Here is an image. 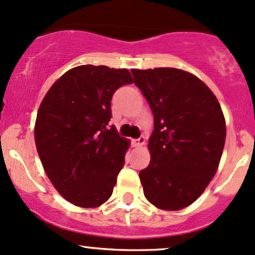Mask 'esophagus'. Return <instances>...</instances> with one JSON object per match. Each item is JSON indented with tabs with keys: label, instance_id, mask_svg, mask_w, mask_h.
<instances>
[{
	"label": "esophagus",
	"instance_id": "34e87169",
	"mask_svg": "<svg viewBox=\"0 0 255 255\" xmlns=\"http://www.w3.org/2000/svg\"><path fill=\"white\" fill-rule=\"evenodd\" d=\"M145 136L144 135H141L140 137H137V139H135V140H133V144H134V146H135V147H140V146H142L145 144Z\"/></svg>",
	"mask_w": 255,
	"mask_h": 255
}]
</instances>
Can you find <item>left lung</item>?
Returning <instances> with one entry per match:
<instances>
[{
    "label": "left lung",
    "instance_id": "1",
    "mask_svg": "<svg viewBox=\"0 0 255 255\" xmlns=\"http://www.w3.org/2000/svg\"><path fill=\"white\" fill-rule=\"evenodd\" d=\"M153 114L151 162L139 172L146 199L176 211L194 203L217 171L225 120L217 98L200 79L176 68L131 69Z\"/></svg>",
    "mask_w": 255,
    "mask_h": 255
}]
</instances>
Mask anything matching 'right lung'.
<instances>
[{
	"label": "right lung",
	"mask_w": 255,
	"mask_h": 255,
	"mask_svg": "<svg viewBox=\"0 0 255 255\" xmlns=\"http://www.w3.org/2000/svg\"><path fill=\"white\" fill-rule=\"evenodd\" d=\"M133 83L128 69H69L40 103L34 140L45 174L69 203L97 207L113 194L129 141L110 126L111 98Z\"/></svg>",
	"instance_id": "obj_1"
}]
</instances>
